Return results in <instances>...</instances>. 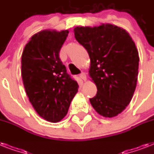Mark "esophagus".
Masks as SVG:
<instances>
[{
    "mask_svg": "<svg viewBox=\"0 0 154 154\" xmlns=\"http://www.w3.org/2000/svg\"><path fill=\"white\" fill-rule=\"evenodd\" d=\"M80 78L83 81H86V74L85 73V72H82L81 74H80Z\"/></svg>",
    "mask_w": 154,
    "mask_h": 154,
    "instance_id": "34e87169",
    "label": "esophagus"
}]
</instances>
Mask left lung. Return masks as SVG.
Listing matches in <instances>:
<instances>
[{"instance_id":"8db88e82","label":"left lung","mask_w":154,"mask_h":154,"mask_svg":"<svg viewBox=\"0 0 154 154\" xmlns=\"http://www.w3.org/2000/svg\"><path fill=\"white\" fill-rule=\"evenodd\" d=\"M75 38L90 58L89 77L96 84V96L89 99L97 113L113 117L134 96L138 75V51L126 30L111 24L74 28Z\"/></svg>"}]
</instances>
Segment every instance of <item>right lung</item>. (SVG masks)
Wrapping results in <instances>:
<instances>
[{"label":"right lung","instance_id":"right-lung-1","mask_svg":"<svg viewBox=\"0 0 154 154\" xmlns=\"http://www.w3.org/2000/svg\"><path fill=\"white\" fill-rule=\"evenodd\" d=\"M69 33L43 30L32 36L21 56V77L25 92L37 114L58 122L67 114L78 84L66 72L59 52Z\"/></svg>","mask_w":154,"mask_h":154}]
</instances>
